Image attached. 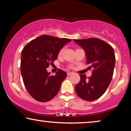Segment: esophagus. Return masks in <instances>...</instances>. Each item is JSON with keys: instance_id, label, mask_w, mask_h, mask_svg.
<instances>
[{"instance_id": "obj_1", "label": "esophagus", "mask_w": 131, "mask_h": 131, "mask_svg": "<svg viewBox=\"0 0 131 131\" xmlns=\"http://www.w3.org/2000/svg\"><path fill=\"white\" fill-rule=\"evenodd\" d=\"M72 72H68L67 73V76H70V75H71V74H72Z\"/></svg>"}]
</instances>
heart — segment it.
Here are the masks:
<instances>
[{"mask_svg":"<svg viewBox=\"0 0 131 131\" xmlns=\"http://www.w3.org/2000/svg\"><path fill=\"white\" fill-rule=\"evenodd\" d=\"M64 48H62L60 50V52H59V55H61L62 53H63V52H64Z\"/></svg>","mask_w":131,"mask_h":131,"instance_id":"heart-1","label":"heart"}]
</instances>
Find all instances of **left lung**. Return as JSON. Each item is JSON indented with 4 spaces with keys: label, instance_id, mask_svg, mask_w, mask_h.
Here are the masks:
<instances>
[{
    "label": "left lung",
    "instance_id": "obj_1",
    "mask_svg": "<svg viewBox=\"0 0 131 131\" xmlns=\"http://www.w3.org/2000/svg\"><path fill=\"white\" fill-rule=\"evenodd\" d=\"M83 48L86 56L88 69H93L88 79L85 74H79L80 81L75 86L78 95L88 101L97 100L106 91L111 81L115 66L113 48L104 41L96 38L74 40Z\"/></svg>",
    "mask_w": 131,
    "mask_h": 131
}]
</instances>
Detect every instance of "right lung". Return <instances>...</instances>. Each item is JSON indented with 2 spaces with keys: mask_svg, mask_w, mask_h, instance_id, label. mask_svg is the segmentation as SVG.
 <instances>
[{
  "mask_svg": "<svg viewBox=\"0 0 131 131\" xmlns=\"http://www.w3.org/2000/svg\"><path fill=\"white\" fill-rule=\"evenodd\" d=\"M71 41L69 39L42 35L30 41L23 48L21 73L27 91L35 100L47 102L58 94L67 73L59 70L52 76L46 68L57 60L61 49Z\"/></svg>",
  "mask_w": 131,
  "mask_h": 131,
  "instance_id": "1",
  "label": "right lung"
}]
</instances>
